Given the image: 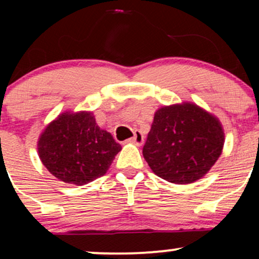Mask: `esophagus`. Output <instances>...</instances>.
I'll return each mask as SVG.
<instances>
[{
  "label": "esophagus",
  "instance_id": "34e87169",
  "mask_svg": "<svg viewBox=\"0 0 259 259\" xmlns=\"http://www.w3.org/2000/svg\"><path fill=\"white\" fill-rule=\"evenodd\" d=\"M127 141L132 142V144H135V145H138V146H140V145H141L142 142H144V135H142V134L140 133V132H135V134H134L133 138L127 140Z\"/></svg>",
  "mask_w": 259,
  "mask_h": 259
}]
</instances>
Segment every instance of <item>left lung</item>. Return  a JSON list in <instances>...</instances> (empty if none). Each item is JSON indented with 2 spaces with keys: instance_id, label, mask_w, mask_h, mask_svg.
Here are the masks:
<instances>
[{
  "instance_id": "1",
  "label": "left lung",
  "mask_w": 259,
  "mask_h": 259,
  "mask_svg": "<svg viewBox=\"0 0 259 259\" xmlns=\"http://www.w3.org/2000/svg\"><path fill=\"white\" fill-rule=\"evenodd\" d=\"M219 120L192 103L163 107L154 114L142 153L156 175L174 184L201 179L221 156Z\"/></svg>"
}]
</instances>
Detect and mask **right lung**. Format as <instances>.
I'll return each instance as SVG.
<instances>
[{"label": "right lung", "mask_w": 259, "mask_h": 259, "mask_svg": "<svg viewBox=\"0 0 259 259\" xmlns=\"http://www.w3.org/2000/svg\"><path fill=\"white\" fill-rule=\"evenodd\" d=\"M38 156L57 179L84 185L108 170L121 146L90 112L63 113L41 134Z\"/></svg>", "instance_id": "right-lung-1"}]
</instances>
